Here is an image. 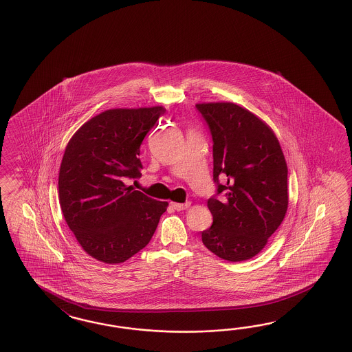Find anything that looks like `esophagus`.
I'll list each match as a JSON object with an SVG mask.
<instances>
[{"label": "esophagus", "instance_id": "obj_1", "mask_svg": "<svg viewBox=\"0 0 352 352\" xmlns=\"http://www.w3.org/2000/svg\"><path fill=\"white\" fill-rule=\"evenodd\" d=\"M172 206L174 207V210H177V211H183V210L188 208V207L190 206V204H189V202H186V204H174V202H173Z\"/></svg>", "mask_w": 352, "mask_h": 352}]
</instances>
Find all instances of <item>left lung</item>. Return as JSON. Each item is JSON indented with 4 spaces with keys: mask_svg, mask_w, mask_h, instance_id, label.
Masks as SVG:
<instances>
[{
    "mask_svg": "<svg viewBox=\"0 0 352 352\" xmlns=\"http://www.w3.org/2000/svg\"><path fill=\"white\" fill-rule=\"evenodd\" d=\"M196 108L212 136L214 182L223 193L207 201L214 223L202 243L229 262L247 261L265 248L287 211L285 156L274 131L248 109L228 102Z\"/></svg>",
    "mask_w": 352,
    "mask_h": 352,
    "instance_id": "obj_1",
    "label": "left lung"
}]
</instances>
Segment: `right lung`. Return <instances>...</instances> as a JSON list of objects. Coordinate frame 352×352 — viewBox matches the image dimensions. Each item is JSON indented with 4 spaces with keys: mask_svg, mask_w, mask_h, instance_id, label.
I'll list each match as a JSON object with an SVG mask.
<instances>
[{
    "mask_svg": "<svg viewBox=\"0 0 352 352\" xmlns=\"http://www.w3.org/2000/svg\"><path fill=\"white\" fill-rule=\"evenodd\" d=\"M163 107L109 109L87 120L66 146L58 175L60 210L89 256L122 263L145 248L168 202L124 180L141 177L140 146Z\"/></svg>",
    "mask_w": 352,
    "mask_h": 352,
    "instance_id": "1",
    "label": "right lung"
}]
</instances>
